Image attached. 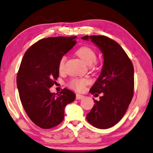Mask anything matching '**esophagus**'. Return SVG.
Returning a JSON list of instances; mask_svg holds the SVG:
<instances>
[{
	"label": "esophagus",
	"instance_id": "esophagus-1",
	"mask_svg": "<svg viewBox=\"0 0 153 153\" xmlns=\"http://www.w3.org/2000/svg\"><path fill=\"white\" fill-rule=\"evenodd\" d=\"M84 98V96L82 95H80V94H76V100H82Z\"/></svg>",
	"mask_w": 153,
	"mask_h": 153
}]
</instances>
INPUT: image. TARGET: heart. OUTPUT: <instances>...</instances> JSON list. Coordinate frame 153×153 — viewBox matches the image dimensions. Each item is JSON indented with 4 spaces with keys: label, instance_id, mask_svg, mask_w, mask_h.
<instances>
[{
    "label": "heart",
    "instance_id": "obj_1",
    "mask_svg": "<svg viewBox=\"0 0 153 153\" xmlns=\"http://www.w3.org/2000/svg\"><path fill=\"white\" fill-rule=\"evenodd\" d=\"M76 54L87 65H96V59H97V53L93 48L83 46L76 50ZM66 61V56H62L60 58L58 64V68L60 72L64 70L65 64ZM88 84V80L84 78H73L69 81L68 83V86L70 88L74 89L76 91H82L84 90L85 87Z\"/></svg>",
    "mask_w": 153,
    "mask_h": 153
}]
</instances>
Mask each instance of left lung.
Instances as JSON below:
<instances>
[{
  "label": "left lung",
  "mask_w": 153,
  "mask_h": 153,
  "mask_svg": "<svg viewBox=\"0 0 153 153\" xmlns=\"http://www.w3.org/2000/svg\"><path fill=\"white\" fill-rule=\"evenodd\" d=\"M95 44L104 54L102 72L90 90L93 94L102 93L100 101L94 100L93 107L86 119L99 129H108L123 118L134 95V67L120 45L104 35L84 36Z\"/></svg>",
  "instance_id": "1"
}]
</instances>
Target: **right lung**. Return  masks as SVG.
<instances>
[{
  "label": "right lung",
  "mask_w": 153,
  "mask_h": 153,
  "mask_svg": "<svg viewBox=\"0 0 153 153\" xmlns=\"http://www.w3.org/2000/svg\"><path fill=\"white\" fill-rule=\"evenodd\" d=\"M76 37L39 39L23 57L16 76L19 97L29 118L40 128L51 129L61 123L65 107L76 98L67 88L57 95L49 91L59 76L58 61L75 45Z\"/></svg>",
  "instance_id": "obj_1"
}]
</instances>
